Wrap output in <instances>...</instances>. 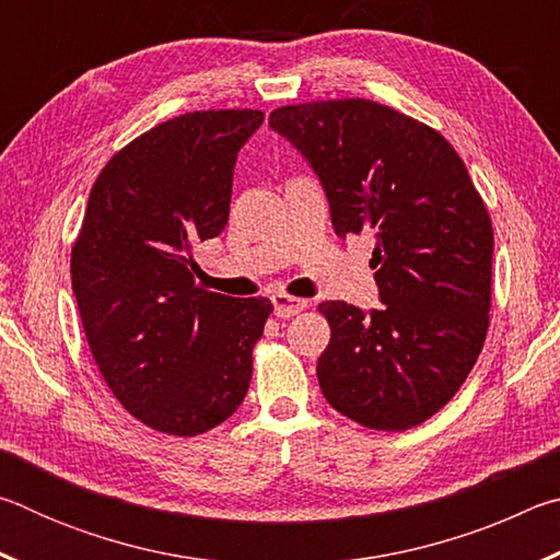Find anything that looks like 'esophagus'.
<instances>
[{
  "label": "esophagus",
  "instance_id": "obj_1",
  "mask_svg": "<svg viewBox=\"0 0 560 560\" xmlns=\"http://www.w3.org/2000/svg\"><path fill=\"white\" fill-rule=\"evenodd\" d=\"M271 306H273V316L291 318V316L301 314V311L308 306V301L293 299V296H289V293H273V296H271Z\"/></svg>",
  "mask_w": 560,
  "mask_h": 560
}]
</instances>
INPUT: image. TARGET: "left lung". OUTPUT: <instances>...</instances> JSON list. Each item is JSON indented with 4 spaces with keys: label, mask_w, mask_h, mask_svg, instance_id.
Returning <instances> with one entry per match:
<instances>
[{
    "label": "left lung",
    "mask_w": 560,
    "mask_h": 560,
    "mask_svg": "<svg viewBox=\"0 0 560 560\" xmlns=\"http://www.w3.org/2000/svg\"><path fill=\"white\" fill-rule=\"evenodd\" d=\"M269 126L318 175L340 240H375L383 306H318L330 326L320 390L371 430L430 420L467 381L489 328L494 232L467 167L438 130L365 98L283 106Z\"/></svg>",
    "instance_id": "1"
}]
</instances>
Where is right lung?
<instances>
[{
  "mask_svg": "<svg viewBox=\"0 0 560 560\" xmlns=\"http://www.w3.org/2000/svg\"><path fill=\"white\" fill-rule=\"evenodd\" d=\"M261 110H195L108 160L71 252V287L103 381L158 432L195 438L242 405L269 299L197 287L192 252L230 220L236 153Z\"/></svg>",
  "mask_w": 560,
  "mask_h": 560,
  "instance_id": "right-lung-1",
  "label": "right lung"
}]
</instances>
